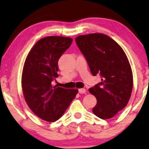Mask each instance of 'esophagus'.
I'll return each mask as SVG.
<instances>
[{
	"label": "esophagus",
	"mask_w": 149,
	"mask_h": 149,
	"mask_svg": "<svg viewBox=\"0 0 149 149\" xmlns=\"http://www.w3.org/2000/svg\"><path fill=\"white\" fill-rule=\"evenodd\" d=\"M85 93H86V90L85 88L79 89V93H80V94H84Z\"/></svg>",
	"instance_id": "esophagus-1"
}]
</instances>
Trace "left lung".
I'll use <instances>...</instances> for the list:
<instances>
[{
  "mask_svg": "<svg viewBox=\"0 0 149 149\" xmlns=\"http://www.w3.org/2000/svg\"><path fill=\"white\" fill-rule=\"evenodd\" d=\"M77 45L93 76L102 81L89 92L97 99L93 113L102 119L112 118L127 105L133 90V73L122 47L111 37L95 33L79 36Z\"/></svg>",
  "mask_w": 149,
  "mask_h": 149,
  "instance_id": "1",
  "label": "left lung"
}]
</instances>
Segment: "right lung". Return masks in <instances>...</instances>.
<instances>
[{
	"label": "right lung",
	"instance_id": "1",
	"mask_svg": "<svg viewBox=\"0 0 149 149\" xmlns=\"http://www.w3.org/2000/svg\"><path fill=\"white\" fill-rule=\"evenodd\" d=\"M72 38L47 36L41 38L27 55L22 74L25 102L38 117L52 122L58 120L76 97L78 90L52 86L58 76V61L70 46Z\"/></svg>",
	"mask_w": 149,
	"mask_h": 149
}]
</instances>
